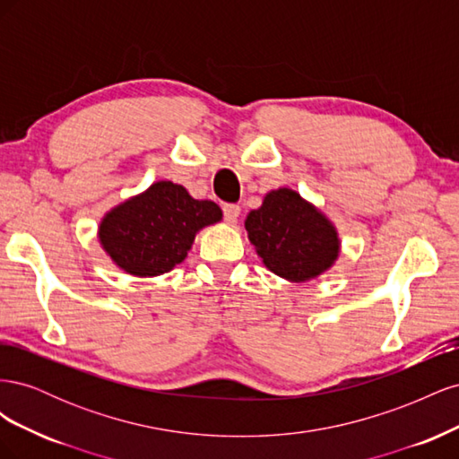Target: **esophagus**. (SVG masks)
<instances>
[{
    "instance_id": "esophagus-1",
    "label": "esophagus",
    "mask_w": 459,
    "mask_h": 459,
    "mask_svg": "<svg viewBox=\"0 0 459 459\" xmlns=\"http://www.w3.org/2000/svg\"><path fill=\"white\" fill-rule=\"evenodd\" d=\"M224 220L228 221V224H235V221L239 220V214H241V206L239 204H224Z\"/></svg>"
}]
</instances>
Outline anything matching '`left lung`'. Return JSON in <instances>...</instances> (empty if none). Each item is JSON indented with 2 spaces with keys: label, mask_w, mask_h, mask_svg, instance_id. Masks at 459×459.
Wrapping results in <instances>:
<instances>
[{
  "label": "left lung",
  "mask_w": 459,
  "mask_h": 459,
  "mask_svg": "<svg viewBox=\"0 0 459 459\" xmlns=\"http://www.w3.org/2000/svg\"><path fill=\"white\" fill-rule=\"evenodd\" d=\"M245 230L264 266L289 281L314 280L339 256L335 226L293 189L270 191Z\"/></svg>",
  "instance_id": "obj_1"
}]
</instances>
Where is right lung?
Masks as SVG:
<instances>
[{
    "mask_svg": "<svg viewBox=\"0 0 459 459\" xmlns=\"http://www.w3.org/2000/svg\"><path fill=\"white\" fill-rule=\"evenodd\" d=\"M220 220L216 203L193 199L184 186L162 179L108 211L100 241L120 270L152 277L184 262L197 231Z\"/></svg>",
    "mask_w": 459,
    "mask_h": 459,
    "instance_id": "obj_1",
    "label": "right lung"
}]
</instances>
